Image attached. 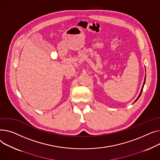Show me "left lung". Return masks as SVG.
<instances>
[{"mask_svg":"<svg viewBox=\"0 0 160 160\" xmlns=\"http://www.w3.org/2000/svg\"><path fill=\"white\" fill-rule=\"evenodd\" d=\"M145 81H144V83H143V87H142V90H141V92H140V93H139V96H138V98H137V99L135 101V102L139 99V98L140 97V96H141V94H142V91H143V87H144V84H145Z\"/></svg>","mask_w":160,"mask_h":160,"instance_id":"8db88e82","label":"left lung"}]
</instances>
